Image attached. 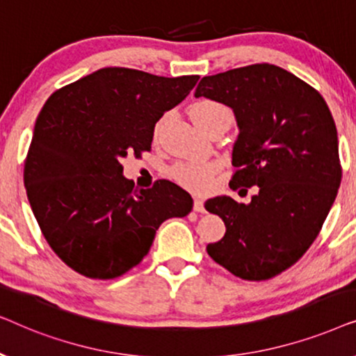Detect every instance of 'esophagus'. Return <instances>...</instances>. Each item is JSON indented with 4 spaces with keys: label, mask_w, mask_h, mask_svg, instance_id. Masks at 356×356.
<instances>
[{
    "label": "esophagus",
    "mask_w": 356,
    "mask_h": 356,
    "mask_svg": "<svg viewBox=\"0 0 356 356\" xmlns=\"http://www.w3.org/2000/svg\"><path fill=\"white\" fill-rule=\"evenodd\" d=\"M193 209H194V211H196V212H206V207H204L202 199H199V197L194 199V206H193Z\"/></svg>",
    "instance_id": "34e87169"
}]
</instances>
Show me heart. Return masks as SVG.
I'll list each match as a JSON object with an SVG mask.
<instances>
[{"label":"heart","mask_w":356,"mask_h":356,"mask_svg":"<svg viewBox=\"0 0 356 356\" xmlns=\"http://www.w3.org/2000/svg\"><path fill=\"white\" fill-rule=\"evenodd\" d=\"M189 115L194 123L199 128L206 129L209 124L216 123V121L222 118H232V111L227 105H223L222 102L212 100V99H201L189 106ZM160 123L155 128V134H159ZM216 165L212 163H186V165H178L173 170V177L178 183H181L183 186H188L191 189H202L207 186L209 179H211Z\"/></svg>","instance_id":"1"}]
</instances>
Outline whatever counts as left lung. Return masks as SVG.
<instances>
[{
	"instance_id": "obj_1",
	"label": "left lung",
	"mask_w": 356,
	"mask_h": 356,
	"mask_svg": "<svg viewBox=\"0 0 356 356\" xmlns=\"http://www.w3.org/2000/svg\"><path fill=\"white\" fill-rule=\"evenodd\" d=\"M194 97L233 110L240 134L230 188L257 186L250 204L230 196L206 202L227 227L207 245L209 256L240 279H272L308 251L337 196L342 167L329 106L300 77L267 63L202 77Z\"/></svg>"
}]
</instances>
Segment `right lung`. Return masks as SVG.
<instances>
[{"instance_id":"1","label":"right lung","mask_w":356,"mask_h":356,"mask_svg":"<svg viewBox=\"0 0 356 356\" xmlns=\"http://www.w3.org/2000/svg\"><path fill=\"white\" fill-rule=\"evenodd\" d=\"M197 79L104 67L43 105L24 184L43 236L72 270L99 280L123 275L147 254L167 218L191 212L193 197L168 179L134 188L121 159L150 150L155 123Z\"/></svg>"}]
</instances>
